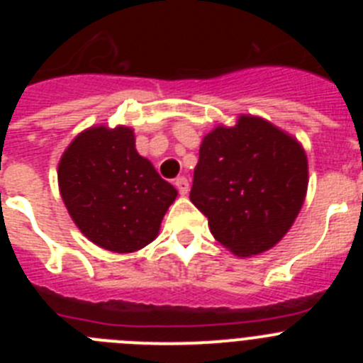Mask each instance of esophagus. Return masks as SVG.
Listing matches in <instances>:
<instances>
[{
	"mask_svg": "<svg viewBox=\"0 0 363 363\" xmlns=\"http://www.w3.org/2000/svg\"><path fill=\"white\" fill-rule=\"evenodd\" d=\"M174 185H176V189H178L182 196H185V194H187V192H189V179L184 178V176H179V178H176Z\"/></svg>",
	"mask_w": 363,
	"mask_h": 363,
	"instance_id": "34e87169",
	"label": "esophagus"
}]
</instances>
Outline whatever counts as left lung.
<instances>
[{"instance_id":"obj_1","label":"left lung","mask_w":363,"mask_h":363,"mask_svg":"<svg viewBox=\"0 0 363 363\" xmlns=\"http://www.w3.org/2000/svg\"><path fill=\"white\" fill-rule=\"evenodd\" d=\"M307 184V156L296 138L242 114L203 138L191 201L221 245L255 256L277 245L296 220Z\"/></svg>"}]
</instances>
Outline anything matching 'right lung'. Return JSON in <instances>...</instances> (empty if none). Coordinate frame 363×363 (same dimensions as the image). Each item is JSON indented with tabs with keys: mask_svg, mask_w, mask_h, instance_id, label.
Here are the masks:
<instances>
[{
	"mask_svg": "<svg viewBox=\"0 0 363 363\" xmlns=\"http://www.w3.org/2000/svg\"><path fill=\"white\" fill-rule=\"evenodd\" d=\"M57 184L78 229L112 252L149 245L178 196L138 154L134 130L125 125H96L79 133L60 160Z\"/></svg>",
	"mask_w": 363,
	"mask_h": 363,
	"instance_id": "right-lung-1",
	"label": "right lung"
}]
</instances>
